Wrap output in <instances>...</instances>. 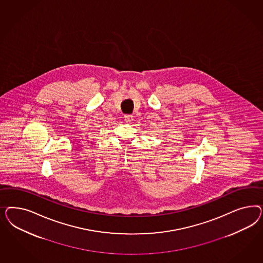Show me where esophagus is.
Listing matches in <instances>:
<instances>
[{
    "mask_svg": "<svg viewBox=\"0 0 263 263\" xmlns=\"http://www.w3.org/2000/svg\"><path fill=\"white\" fill-rule=\"evenodd\" d=\"M124 120H125V122H131L132 120H133V116H131V115H125L124 116Z\"/></svg>",
    "mask_w": 263,
    "mask_h": 263,
    "instance_id": "obj_1",
    "label": "esophagus"
}]
</instances>
